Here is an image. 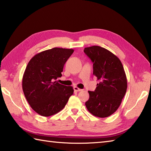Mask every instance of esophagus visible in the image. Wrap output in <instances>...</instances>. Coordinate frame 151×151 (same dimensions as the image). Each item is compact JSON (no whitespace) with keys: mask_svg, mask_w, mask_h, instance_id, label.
<instances>
[{"mask_svg":"<svg viewBox=\"0 0 151 151\" xmlns=\"http://www.w3.org/2000/svg\"><path fill=\"white\" fill-rule=\"evenodd\" d=\"M74 90H75V91L79 92V91H82V89L78 88L77 86H74Z\"/></svg>","mask_w":151,"mask_h":151,"instance_id":"esophagus-1","label":"esophagus"}]
</instances>
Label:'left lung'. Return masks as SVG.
<instances>
[{"label":"left lung","instance_id":"8db88e82","mask_svg":"<svg viewBox=\"0 0 151 151\" xmlns=\"http://www.w3.org/2000/svg\"><path fill=\"white\" fill-rule=\"evenodd\" d=\"M84 52L93 63V75L99 83L94 91H88L85 103L93 115L105 118L116 112L127 88V79L119 58L99 46L85 48Z\"/></svg>","mask_w":151,"mask_h":151}]
</instances>
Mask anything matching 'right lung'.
<instances>
[{
  "label": "right lung",
  "mask_w": 151,
  "mask_h": 151,
  "mask_svg": "<svg viewBox=\"0 0 151 151\" xmlns=\"http://www.w3.org/2000/svg\"><path fill=\"white\" fill-rule=\"evenodd\" d=\"M73 49L53 48L35 55L28 63L22 76V90L31 108L40 115L50 116L63 110L73 94V86L57 79Z\"/></svg>",
  "instance_id": "1"
}]
</instances>
